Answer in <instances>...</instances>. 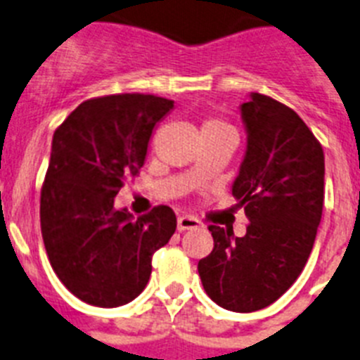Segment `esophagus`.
Segmentation results:
<instances>
[{"instance_id":"obj_1","label":"esophagus","mask_w":360,"mask_h":360,"mask_svg":"<svg viewBox=\"0 0 360 360\" xmlns=\"http://www.w3.org/2000/svg\"><path fill=\"white\" fill-rule=\"evenodd\" d=\"M202 225L200 219H196L195 216H189V214H182L178 216V231H189V229H196Z\"/></svg>"}]
</instances>
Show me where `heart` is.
Instances as JSON below:
<instances>
[{
	"label": "heart",
	"instance_id": "1",
	"mask_svg": "<svg viewBox=\"0 0 360 360\" xmlns=\"http://www.w3.org/2000/svg\"><path fill=\"white\" fill-rule=\"evenodd\" d=\"M216 129H232L225 120L221 119H209L203 124V131H216Z\"/></svg>",
	"mask_w": 360,
	"mask_h": 360
}]
</instances>
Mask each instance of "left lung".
<instances>
[{"mask_svg":"<svg viewBox=\"0 0 360 360\" xmlns=\"http://www.w3.org/2000/svg\"><path fill=\"white\" fill-rule=\"evenodd\" d=\"M247 151L232 196L249 218L247 234L209 225L214 249L200 259L209 297L225 310L269 307L303 272L324 203V153L292 108L263 94L241 104Z\"/></svg>","mask_w":360,"mask_h":360,"instance_id":"1","label":"left lung"}]
</instances>
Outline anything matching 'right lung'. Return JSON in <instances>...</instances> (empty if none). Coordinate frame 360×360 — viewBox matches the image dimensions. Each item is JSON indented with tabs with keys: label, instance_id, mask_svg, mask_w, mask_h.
I'll return each instance as SVG.
<instances>
[{
	"label": "right lung",
	"instance_id": "right-lung-1",
	"mask_svg": "<svg viewBox=\"0 0 360 360\" xmlns=\"http://www.w3.org/2000/svg\"><path fill=\"white\" fill-rule=\"evenodd\" d=\"M173 101L119 94L84 101L56 129L41 187V234L50 265L75 297L94 307L129 303L146 288L153 254L176 231L157 205L133 219L113 198L144 165L155 124Z\"/></svg>",
	"mask_w": 360,
	"mask_h": 360
}]
</instances>
